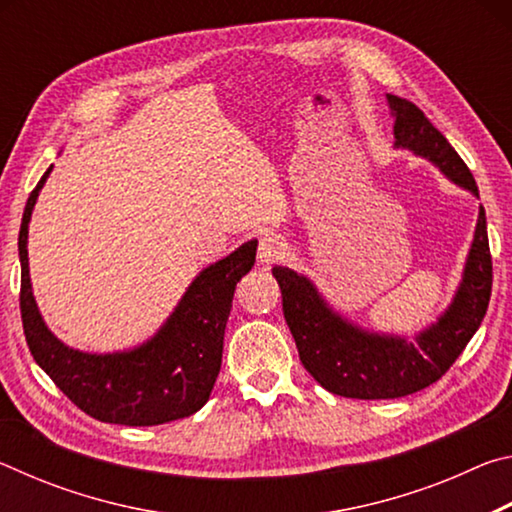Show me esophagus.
<instances>
[{
	"label": "esophagus",
	"instance_id": "obj_1",
	"mask_svg": "<svg viewBox=\"0 0 512 512\" xmlns=\"http://www.w3.org/2000/svg\"><path fill=\"white\" fill-rule=\"evenodd\" d=\"M284 255H287V246H284V241L275 235H264L259 239V246H257V262L262 266H273L277 262H282Z\"/></svg>",
	"mask_w": 512,
	"mask_h": 512
}]
</instances>
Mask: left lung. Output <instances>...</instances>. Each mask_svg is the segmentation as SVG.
<instances>
[{
    "mask_svg": "<svg viewBox=\"0 0 512 512\" xmlns=\"http://www.w3.org/2000/svg\"><path fill=\"white\" fill-rule=\"evenodd\" d=\"M395 126V149L422 155L445 173L454 185L479 198V187L452 144L415 103L386 94ZM273 275L282 291V309L291 329L302 366L329 393L354 400H393L418 393L449 370L470 343L488 311L492 291V257L479 207L474 239L465 259L463 280L436 323L406 341L404 336L377 334L350 323L327 305L314 282L287 266Z\"/></svg>",
    "mask_w": 512,
    "mask_h": 512,
    "instance_id": "8db88e82",
    "label": "left lung"
}]
</instances>
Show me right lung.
Segmentation results:
<instances>
[{
    "label": "right lung",
    "instance_id": "obj_1",
    "mask_svg": "<svg viewBox=\"0 0 512 512\" xmlns=\"http://www.w3.org/2000/svg\"><path fill=\"white\" fill-rule=\"evenodd\" d=\"M51 167L24 207L20 239V311L27 345L38 366L90 418L153 427L187 418L210 400L223 357V334L237 282L255 264L257 241L203 268L155 336L133 350L92 354L69 348L49 332L29 277V221Z\"/></svg>",
    "mask_w": 512,
    "mask_h": 512
}]
</instances>
